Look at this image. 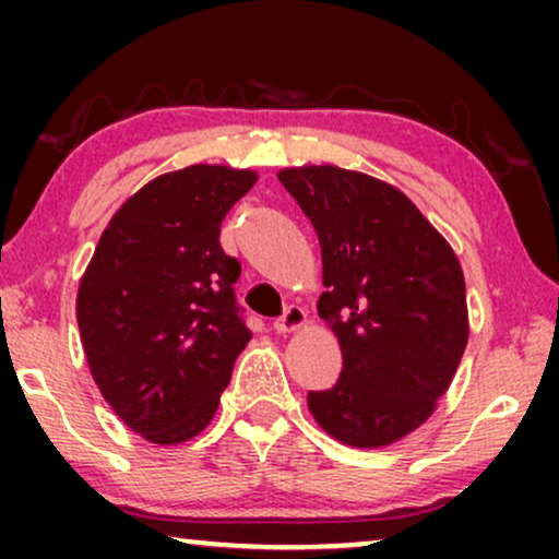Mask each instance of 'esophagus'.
<instances>
[{"mask_svg": "<svg viewBox=\"0 0 559 559\" xmlns=\"http://www.w3.org/2000/svg\"><path fill=\"white\" fill-rule=\"evenodd\" d=\"M308 323V312H305L300 305H289L285 310V316L274 320V331L277 333H295L300 331V328Z\"/></svg>", "mask_w": 559, "mask_h": 559, "instance_id": "34e87169", "label": "esophagus"}]
</instances>
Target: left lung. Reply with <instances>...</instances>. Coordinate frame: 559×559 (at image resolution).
<instances>
[{
	"instance_id": "left-lung-1",
	"label": "left lung",
	"mask_w": 559,
	"mask_h": 559,
	"mask_svg": "<svg viewBox=\"0 0 559 559\" xmlns=\"http://www.w3.org/2000/svg\"><path fill=\"white\" fill-rule=\"evenodd\" d=\"M316 226L318 316L341 343V379L310 392L316 423L350 448H384L438 407L468 343L455 251L402 190L335 165L277 173Z\"/></svg>"
}]
</instances>
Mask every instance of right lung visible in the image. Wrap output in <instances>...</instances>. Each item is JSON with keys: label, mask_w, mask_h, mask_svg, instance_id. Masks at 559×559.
<instances>
[{"label": "right lung", "mask_w": 559, "mask_h": 559, "mask_svg": "<svg viewBox=\"0 0 559 559\" xmlns=\"http://www.w3.org/2000/svg\"><path fill=\"white\" fill-rule=\"evenodd\" d=\"M254 170L190 165L136 190L104 228L83 272L75 318L98 392L155 445H178L216 415L251 341L221 249V221Z\"/></svg>", "instance_id": "right-lung-1"}]
</instances>
